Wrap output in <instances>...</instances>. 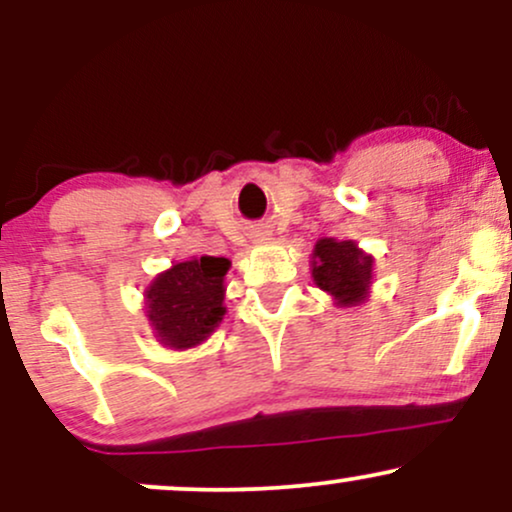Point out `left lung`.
<instances>
[{
	"mask_svg": "<svg viewBox=\"0 0 512 512\" xmlns=\"http://www.w3.org/2000/svg\"><path fill=\"white\" fill-rule=\"evenodd\" d=\"M313 255V279L322 291L332 293L342 305H356L366 298L373 260L351 240L337 243L332 238H322Z\"/></svg>",
	"mask_w": 512,
	"mask_h": 512,
	"instance_id": "1",
	"label": "left lung"
}]
</instances>
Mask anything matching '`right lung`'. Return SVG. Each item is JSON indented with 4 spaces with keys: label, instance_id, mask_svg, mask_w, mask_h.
<instances>
[{
    "label": "right lung",
    "instance_id": "right-lung-1",
    "mask_svg": "<svg viewBox=\"0 0 512 512\" xmlns=\"http://www.w3.org/2000/svg\"><path fill=\"white\" fill-rule=\"evenodd\" d=\"M228 267L226 257H199L156 276L146 291V313L163 344L190 349L214 332L226 313L221 303Z\"/></svg>",
    "mask_w": 512,
    "mask_h": 512
}]
</instances>
